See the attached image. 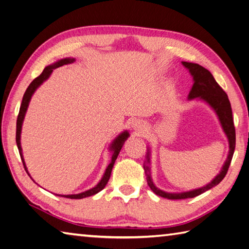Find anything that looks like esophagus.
<instances>
[{"instance_id":"1","label":"esophagus","mask_w":249,"mask_h":249,"mask_svg":"<svg viewBox=\"0 0 249 249\" xmlns=\"http://www.w3.org/2000/svg\"><path fill=\"white\" fill-rule=\"evenodd\" d=\"M131 126H132V129L134 130V131H136V132H138V133H142V132L145 129V124L142 123V120L135 119V120L132 121Z\"/></svg>"}]
</instances>
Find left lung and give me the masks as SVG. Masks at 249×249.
I'll return each mask as SVG.
<instances>
[{
  "instance_id": "obj_1",
  "label": "left lung",
  "mask_w": 249,
  "mask_h": 249,
  "mask_svg": "<svg viewBox=\"0 0 249 249\" xmlns=\"http://www.w3.org/2000/svg\"><path fill=\"white\" fill-rule=\"evenodd\" d=\"M185 68L189 71L190 75L193 78V86L190 89L189 95H188V100L192 99H197L206 102L212 110L214 111L216 114L217 118H219L220 124L222 125V129L227 136L228 143H229V151L227 159L224 162V165L221 169L220 173L216 175V177L212 179L210 183L205 185L201 188H197V189H193L189 191H184V192H167L160 190V188H157L152 178H151V172H150V148H148V153H147V160H145L143 163V170L145 173V177H147L148 185L151 188L156 196L165 197L168 199H184V198H191L196 197L199 195H202L205 191H207L214 186L219 185L222 179L225 178V175L228 171V168L230 162H231L234 148H235V129L233 124V119H232V111H231V106H230V102L228 99L227 94L224 92L223 89L217 84L215 79L212 76L211 72L206 70L203 66L198 65L196 63L192 62H181Z\"/></svg>"
}]
</instances>
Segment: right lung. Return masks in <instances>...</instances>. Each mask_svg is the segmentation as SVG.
<instances>
[{"label": "right lung", "mask_w": 249, "mask_h": 249, "mask_svg": "<svg viewBox=\"0 0 249 249\" xmlns=\"http://www.w3.org/2000/svg\"><path fill=\"white\" fill-rule=\"evenodd\" d=\"M72 62H75V59L74 58H64V59H61L59 60V61L54 62L51 65L46 66V68L44 69V71H42V74L37 77L36 79H34L33 82L29 84V87L27 88L25 94H24L23 96V99H22V104H21V107H20V112H19V115H18V119H17V134H16V142H17V145H18V149H19V153H20V156H21V160H22V162L24 165V168H25V170L27 172L28 175H30L27 171V168H26V165H25V161H24V157H23V153H22V147H21V131H22V124H23V120H24V117H25V114H26V111L28 108V106H29V101L30 99H32V96L34 95V93L36 92V89H37L42 83H43L44 81H46L48 78H50V76L52 75V72L54 69L59 68V66H62V65H65V64H71ZM130 136L129 132L128 131H124L123 133H120V134L114 139V141L112 142V143L110 144V151L112 152V160H111V162L108 163V166L107 167L106 169V172L104 174V177H102V178L100 179V181L98 184H97L94 188H92V189L89 190H87L84 192H81V193H78V195H68V196H60V195H56V196H63V197H68V198H75V199H79V198H83V197H88V196H94L96 195V193H98L99 191H101L104 188L106 187V185L107 184L108 179H110V177H111V173H112V169L114 167V163H115V160H116L117 156L120 152L121 148H123V145L124 143V142L128 139V137Z\"/></svg>", "instance_id": "right-lung-1"}]
</instances>
